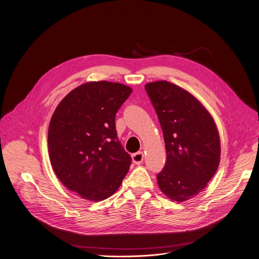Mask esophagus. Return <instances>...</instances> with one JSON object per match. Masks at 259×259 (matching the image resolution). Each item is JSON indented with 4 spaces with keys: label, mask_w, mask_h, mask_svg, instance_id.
I'll return each instance as SVG.
<instances>
[{
    "label": "esophagus",
    "mask_w": 259,
    "mask_h": 259,
    "mask_svg": "<svg viewBox=\"0 0 259 259\" xmlns=\"http://www.w3.org/2000/svg\"><path fill=\"white\" fill-rule=\"evenodd\" d=\"M132 161L137 164V165H139V164H142L144 162V153L143 152H137V153H134L132 155Z\"/></svg>",
    "instance_id": "obj_1"
}]
</instances>
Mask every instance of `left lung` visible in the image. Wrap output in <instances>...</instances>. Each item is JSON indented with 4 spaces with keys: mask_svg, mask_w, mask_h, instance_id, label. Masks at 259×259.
<instances>
[{
    "mask_svg": "<svg viewBox=\"0 0 259 259\" xmlns=\"http://www.w3.org/2000/svg\"><path fill=\"white\" fill-rule=\"evenodd\" d=\"M163 131L166 162L157 175L160 190L183 202L200 193L216 174L220 136L209 111L190 92L166 80L146 84Z\"/></svg>",
    "mask_w": 259,
    "mask_h": 259,
    "instance_id": "8db88e82",
    "label": "left lung"
}]
</instances>
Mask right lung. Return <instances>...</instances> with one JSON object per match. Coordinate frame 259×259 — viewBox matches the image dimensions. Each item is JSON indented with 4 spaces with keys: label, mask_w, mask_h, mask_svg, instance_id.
<instances>
[{
    "label": "right lung",
    "mask_w": 259,
    "mask_h": 259,
    "mask_svg": "<svg viewBox=\"0 0 259 259\" xmlns=\"http://www.w3.org/2000/svg\"><path fill=\"white\" fill-rule=\"evenodd\" d=\"M132 88L106 80L72 90L55 109L49 154L62 184L82 199L101 201L119 189L131 157L116 138L115 113Z\"/></svg>",
    "instance_id": "right-lung-1"
}]
</instances>
